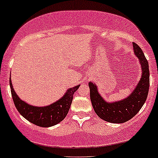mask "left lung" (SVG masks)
Masks as SVG:
<instances>
[{
  "label": "left lung",
  "mask_w": 158,
  "mask_h": 158,
  "mask_svg": "<svg viewBox=\"0 0 158 158\" xmlns=\"http://www.w3.org/2000/svg\"><path fill=\"white\" fill-rule=\"evenodd\" d=\"M134 52L139 59L142 67V77L134 90L128 97L120 101L108 102L98 92L97 86L92 82L89 83L90 100L95 112L101 119L113 123H122L133 118L143 106L148 93L149 69L142 49L133 43Z\"/></svg>",
  "instance_id": "8db88e82"
}]
</instances>
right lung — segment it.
<instances>
[{"label": "right lung", "instance_id": "obj_1", "mask_svg": "<svg viewBox=\"0 0 158 158\" xmlns=\"http://www.w3.org/2000/svg\"><path fill=\"white\" fill-rule=\"evenodd\" d=\"M11 94L13 102L20 114L27 120L37 126L49 127L56 125L65 118L72 105L73 95L79 88L80 85L69 88L65 94L52 104L47 106H33L19 99L10 79Z\"/></svg>", "mask_w": 158, "mask_h": 158}]
</instances>
